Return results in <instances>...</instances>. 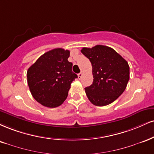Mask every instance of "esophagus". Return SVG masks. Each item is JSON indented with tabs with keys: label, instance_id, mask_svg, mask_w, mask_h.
Segmentation results:
<instances>
[{
	"label": "esophagus",
	"instance_id": "34e87169",
	"mask_svg": "<svg viewBox=\"0 0 154 154\" xmlns=\"http://www.w3.org/2000/svg\"><path fill=\"white\" fill-rule=\"evenodd\" d=\"M82 77V72H80V73L78 74V79H80Z\"/></svg>",
	"mask_w": 154,
	"mask_h": 154
}]
</instances>
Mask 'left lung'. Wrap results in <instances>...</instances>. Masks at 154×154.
<instances>
[{"label":"left lung","instance_id":"left-lung-1","mask_svg":"<svg viewBox=\"0 0 154 154\" xmlns=\"http://www.w3.org/2000/svg\"><path fill=\"white\" fill-rule=\"evenodd\" d=\"M81 52L90 59L92 66L93 82L85 88L89 100L96 106L110 104L126 88L130 78L127 61L107 46L84 47Z\"/></svg>","mask_w":154,"mask_h":154}]
</instances>
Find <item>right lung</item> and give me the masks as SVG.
<instances>
[{
  "mask_svg": "<svg viewBox=\"0 0 154 154\" xmlns=\"http://www.w3.org/2000/svg\"><path fill=\"white\" fill-rule=\"evenodd\" d=\"M69 50L57 48L44 53L27 71V82L33 97L48 107L61 105L68 95L71 83L77 78L68 61Z\"/></svg>",
  "mask_w": 154,
  "mask_h": 154,
  "instance_id": "1",
  "label": "right lung"
}]
</instances>
